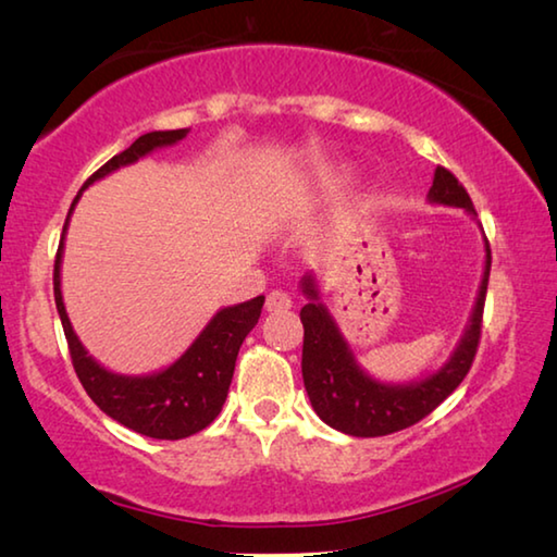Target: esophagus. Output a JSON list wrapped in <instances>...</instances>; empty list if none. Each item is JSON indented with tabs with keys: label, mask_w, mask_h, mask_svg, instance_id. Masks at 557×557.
I'll list each match as a JSON object with an SVG mask.
<instances>
[{
	"label": "esophagus",
	"mask_w": 557,
	"mask_h": 557,
	"mask_svg": "<svg viewBox=\"0 0 557 557\" xmlns=\"http://www.w3.org/2000/svg\"><path fill=\"white\" fill-rule=\"evenodd\" d=\"M265 309H268V312H287V309H292V297L287 295V292L272 289L268 295Z\"/></svg>",
	"instance_id": "1"
}]
</instances>
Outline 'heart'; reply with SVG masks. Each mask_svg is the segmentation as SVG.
Listing matches in <instances>:
<instances>
[{
	"instance_id": "b5f03b06",
	"label": "heart",
	"mask_w": 557,
	"mask_h": 557,
	"mask_svg": "<svg viewBox=\"0 0 557 557\" xmlns=\"http://www.w3.org/2000/svg\"><path fill=\"white\" fill-rule=\"evenodd\" d=\"M342 176H348V169H344V172H342Z\"/></svg>"
}]
</instances>
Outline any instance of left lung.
Here are the masks:
<instances>
[{
	"instance_id": "1",
	"label": "left lung",
	"mask_w": 557,
	"mask_h": 557,
	"mask_svg": "<svg viewBox=\"0 0 557 557\" xmlns=\"http://www.w3.org/2000/svg\"><path fill=\"white\" fill-rule=\"evenodd\" d=\"M432 206H451L465 209L467 215L476 221V211L471 206L455 174L445 166L435 169V178L428 191ZM484 272L479 282L474 307L469 322L461 332L455 351L440 366L437 371L422 375L408 383H385L358 363L356 354L348 346L346 336L338 329L334 314L322 301V285L314 272H307L299 280L301 295L307 305L301 307L299 319L305 326V346H301V379L312 403L314 412L329 428H334L351 437H381L391 435L420 422L430 414L447 395L465 381V375L474 361L479 334H482V312L492 270V250L484 238Z\"/></svg>"
}]
</instances>
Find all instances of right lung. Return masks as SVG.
Masks as SVG:
<instances>
[{
    "label": "right lung",
    "instance_id": "obj_1",
    "mask_svg": "<svg viewBox=\"0 0 557 557\" xmlns=\"http://www.w3.org/2000/svg\"><path fill=\"white\" fill-rule=\"evenodd\" d=\"M186 135L188 129L147 132V135L135 139L125 152L115 154L108 164H102L83 184L81 191H86L88 186L100 182V178L115 174L117 169L139 162V159L157 152V149L182 143ZM78 199L81 194L71 203L53 268L55 309H59L63 332L65 338H69L73 369L78 373L83 388H86L92 403L102 412L110 414L112 420H117L120 425L154 440L191 437L196 432L211 425L215 414L221 412L225 398H228L235 358H238L245 336L258 324L265 297L260 295L248 301H240V305L219 309L211 317V322L201 329V334L194 338V344L174 363L164 366V369L143 375H127L106 369V366L88 354V348L83 346L78 334H75L69 312H65L61 292L65 233H69L71 215Z\"/></svg>",
    "mask_w": 557,
    "mask_h": 557
}]
</instances>
